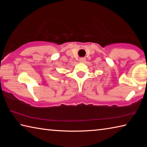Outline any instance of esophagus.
Here are the masks:
<instances>
[{
    "mask_svg": "<svg viewBox=\"0 0 147 147\" xmlns=\"http://www.w3.org/2000/svg\"><path fill=\"white\" fill-rule=\"evenodd\" d=\"M86 58H81L80 59V61L81 62V63H84V62L86 61Z\"/></svg>",
    "mask_w": 147,
    "mask_h": 147,
    "instance_id": "1",
    "label": "esophagus"
}]
</instances>
